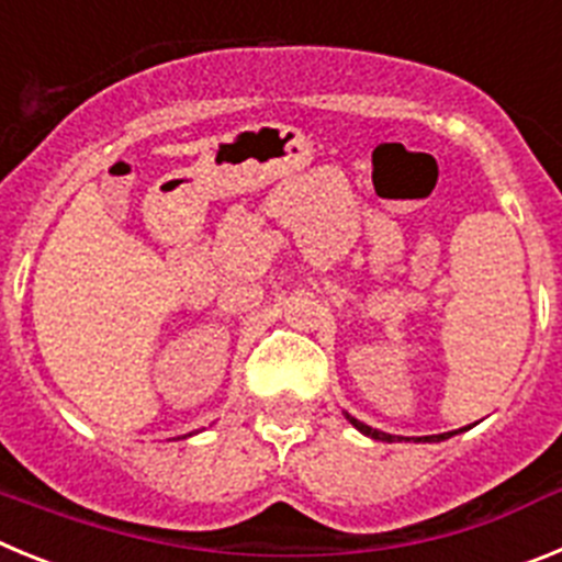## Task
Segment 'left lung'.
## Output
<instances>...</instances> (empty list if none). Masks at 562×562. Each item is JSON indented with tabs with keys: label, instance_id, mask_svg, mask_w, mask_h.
<instances>
[{
	"label": "left lung",
	"instance_id": "8db88e82",
	"mask_svg": "<svg viewBox=\"0 0 562 562\" xmlns=\"http://www.w3.org/2000/svg\"><path fill=\"white\" fill-rule=\"evenodd\" d=\"M349 422H351V425H355V428H357V430H360V434L371 436V439H376V441H394V436H391V434H382V430H374V428H369V425H362V422L351 419V416H349ZM448 436H450V434L422 436V439H416V441H441V439H448Z\"/></svg>",
	"mask_w": 562,
	"mask_h": 562
}]
</instances>
